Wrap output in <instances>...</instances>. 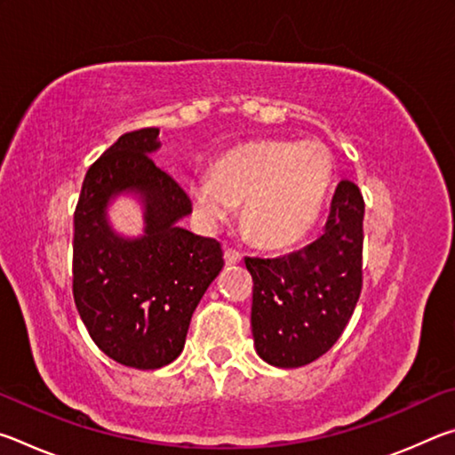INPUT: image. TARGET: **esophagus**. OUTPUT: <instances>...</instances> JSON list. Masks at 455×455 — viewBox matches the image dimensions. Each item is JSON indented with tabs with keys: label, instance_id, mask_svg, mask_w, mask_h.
Returning <instances> with one entry per match:
<instances>
[{
	"label": "esophagus",
	"instance_id": "34e87169",
	"mask_svg": "<svg viewBox=\"0 0 455 455\" xmlns=\"http://www.w3.org/2000/svg\"><path fill=\"white\" fill-rule=\"evenodd\" d=\"M241 259H243V255H241V252H238L236 249H227V251H225V260H227V265H236V263H241Z\"/></svg>",
	"mask_w": 455,
	"mask_h": 455
}]
</instances>
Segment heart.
<instances>
[{"label":"heart","mask_w":455,"mask_h":455,"mask_svg":"<svg viewBox=\"0 0 455 455\" xmlns=\"http://www.w3.org/2000/svg\"><path fill=\"white\" fill-rule=\"evenodd\" d=\"M331 156L317 142L255 140L235 146L214 163L212 176L190 180V198L209 222L243 206V225L252 241L287 246L309 230L325 203Z\"/></svg>","instance_id":"b5f03b06"}]
</instances>
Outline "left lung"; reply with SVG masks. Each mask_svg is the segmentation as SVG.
<instances>
[{"instance_id": "8db88e82", "label": "left lung", "mask_w": 455, "mask_h": 455, "mask_svg": "<svg viewBox=\"0 0 455 455\" xmlns=\"http://www.w3.org/2000/svg\"><path fill=\"white\" fill-rule=\"evenodd\" d=\"M363 212L357 184L341 180L317 241L276 259L244 257L252 337L267 363L303 367L341 337L363 287Z\"/></svg>"}]
</instances>
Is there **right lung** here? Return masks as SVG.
Wrapping results in <instances>:
<instances>
[{"label":"right lung","instance_id":"1","mask_svg":"<svg viewBox=\"0 0 455 455\" xmlns=\"http://www.w3.org/2000/svg\"><path fill=\"white\" fill-rule=\"evenodd\" d=\"M158 134H122L88 168L74 212L76 309L98 349L134 369L164 367L180 355L192 313L225 265L219 241L179 227L192 203L154 164ZM122 189L145 203L140 239L118 237L105 220L107 200Z\"/></svg>","mask_w":455,"mask_h":455}]
</instances>
